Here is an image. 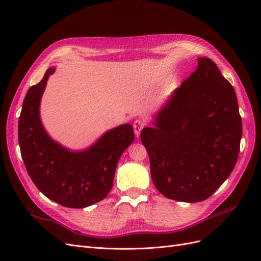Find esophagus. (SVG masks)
Here are the masks:
<instances>
[{"instance_id":"esophagus-1","label":"esophagus","mask_w":261,"mask_h":261,"mask_svg":"<svg viewBox=\"0 0 261 261\" xmlns=\"http://www.w3.org/2000/svg\"><path fill=\"white\" fill-rule=\"evenodd\" d=\"M145 126H146V123L143 120H139V118H137V120L134 122L133 127H134V132H135L137 137L140 135V132L143 130V128L145 127Z\"/></svg>"}]
</instances>
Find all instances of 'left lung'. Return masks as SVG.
<instances>
[{"label": "left lung", "mask_w": 261, "mask_h": 261, "mask_svg": "<svg viewBox=\"0 0 261 261\" xmlns=\"http://www.w3.org/2000/svg\"><path fill=\"white\" fill-rule=\"evenodd\" d=\"M242 117L236 93L216 63L195 72L141 130L154 186L169 199L199 202L230 176L239 159Z\"/></svg>", "instance_id": "left-lung-1"}]
</instances>
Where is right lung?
<instances>
[{
    "label": "right lung",
    "mask_w": 261,
    "mask_h": 261,
    "mask_svg": "<svg viewBox=\"0 0 261 261\" xmlns=\"http://www.w3.org/2000/svg\"><path fill=\"white\" fill-rule=\"evenodd\" d=\"M54 70H46L23 99L18 121L20 153L30 178L44 196L67 208H85L105 199L111 191L117 162L135 135L133 126L124 124L84 151H69L55 143L39 115L41 96Z\"/></svg>",
    "instance_id": "add662e5"
}]
</instances>
